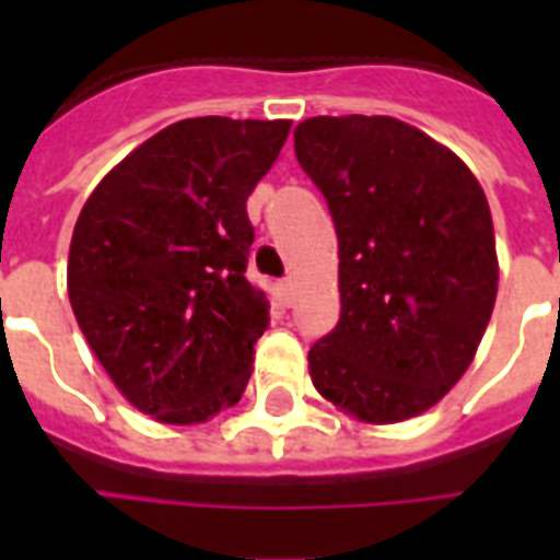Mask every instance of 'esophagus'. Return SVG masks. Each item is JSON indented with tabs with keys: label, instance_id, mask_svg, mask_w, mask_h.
Returning <instances> with one entry per match:
<instances>
[{
	"label": "esophagus",
	"instance_id": "34e87169",
	"mask_svg": "<svg viewBox=\"0 0 560 560\" xmlns=\"http://www.w3.org/2000/svg\"><path fill=\"white\" fill-rule=\"evenodd\" d=\"M279 296H281V302H284V305H293V296H296V284H293L290 279L279 281Z\"/></svg>",
	"mask_w": 560,
	"mask_h": 560
}]
</instances>
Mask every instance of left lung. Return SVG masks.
Masks as SVG:
<instances>
[{
	"mask_svg": "<svg viewBox=\"0 0 560 560\" xmlns=\"http://www.w3.org/2000/svg\"><path fill=\"white\" fill-rule=\"evenodd\" d=\"M296 160L340 237V323L307 351L316 392L363 424L435 407L497 299L494 223L465 162L392 116H316Z\"/></svg>",
	"mask_w": 560,
	"mask_h": 560,
	"instance_id": "1",
	"label": "left lung"
}]
</instances>
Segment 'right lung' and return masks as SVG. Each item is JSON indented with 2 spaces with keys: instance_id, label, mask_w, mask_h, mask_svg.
<instances>
[{
  "instance_id": "right-lung-1",
  "label": "right lung",
  "mask_w": 560,
  "mask_h": 560,
  "mask_svg": "<svg viewBox=\"0 0 560 560\" xmlns=\"http://www.w3.org/2000/svg\"><path fill=\"white\" fill-rule=\"evenodd\" d=\"M290 121L202 116L127 153L83 202L66 288L116 389L162 424L241 400L270 302L246 279V197Z\"/></svg>"
}]
</instances>
